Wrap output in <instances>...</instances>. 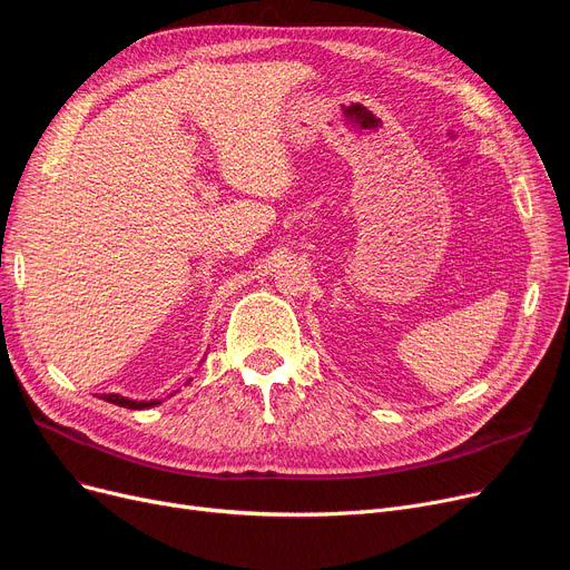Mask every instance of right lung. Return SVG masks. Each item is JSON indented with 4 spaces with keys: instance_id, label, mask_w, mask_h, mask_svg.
Wrapping results in <instances>:
<instances>
[{
    "instance_id": "obj_1",
    "label": "right lung",
    "mask_w": 570,
    "mask_h": 570,
    "mask_svg": "<svg viewBox=\"0 0 570 570\" xmlns=\"http://www.w3.org/2000/svg\"><path fill=\"white\" fill-rule=\"evenodd\" d=\"M104 401L108 403H116V405H122V409H131V411H141V409H150V405H157L159 401H131V399H125V396H118V394H101Z\"/></svg>"
}]
</instances>
